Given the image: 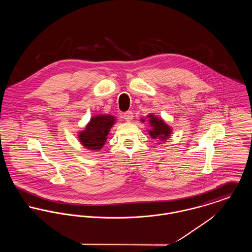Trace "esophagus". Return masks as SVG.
I'll return each mask as SVG.
<instances>
[{"instance_id": "1", "label": "esophagus", "mask_w": 252, "mask_h": 252, "mask_svg": "<svg viewBox=\"0 0 252 252\" xmlns=\"http://www.w3.org/2000/svg\"><path fill=\"white\" fill-rule=\"evenodd\" d=\"M122 117L126 120V121H131L133 119V112L132 111H126L123 113Z\"/></svg>"}]
</instances>
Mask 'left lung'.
Instances as JSON below:
<instances>
[{
	"instance_id": "obj_1",
	"label": "left lung",
	"mask_w": 252,
	"mask_h": 252,
	"mask_svg": "<svg viewBox=\"0 0 252 252\" xmlns=\"http://www.w3.org/2000/svg\"><path fill=\"white\" fill-rule=\"evenodd\" d=\"M146 118L150 127L147 130L149 136L154 140H158V143L166 142L173 133L172 127L169 126L161 117L154 115L153 113H149ZM141 121L144 122L145 120L143 118Z\"/></svg>"
}]
</instances>
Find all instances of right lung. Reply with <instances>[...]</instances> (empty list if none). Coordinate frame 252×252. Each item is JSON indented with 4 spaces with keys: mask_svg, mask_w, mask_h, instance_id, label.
I'll list each match as a JSON object with an SVG mask.
<instances>
[{
    "mask_svg": "<svg viewBox=\"0 0 252 252\" xmlns=\"http://www.w3.org/2000/svg\"><path fill=\"white\" fill-rule=\"evenodd\" d=\"M115 122V116L110 114L92 116L85 128L77 134L79 143L89 150L95 151L102 149L108 140V133Z\"/></svg>",
    "mask_w": 252,
    "mask_h": 252,
    "instance_id": "add662e5",
    "label": "right lung"
}]
</instances>
